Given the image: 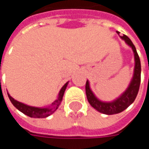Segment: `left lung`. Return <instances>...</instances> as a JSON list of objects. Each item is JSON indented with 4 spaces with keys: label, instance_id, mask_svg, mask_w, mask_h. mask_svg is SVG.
Returning a JSON list of instances; mask_svg holds the SVG:
<instances>
[{
    "label": "left lung",
    "instance_id": "left-lung-1",
    "mask_svg": "<svg viewBox=\"0 0 149 149\" xmlns=\"http://www.w3.org/2000/svg\"><path fill=\"white\" fill-rule=\"evenodd\" d=\"M117 33L119 34L118 31H117ZM121 38L124 40V41L132 47L134 53V74L133 79H132L127 90L116 100L110 102V103H104V102L100 101L92 93L91 89H89L88 80L86 81V84H85L86 95H87V99H88V101L90 104V105L100 113H104V114H109V115L121 113L124 109H126L131 104H133L137 97V95L139 90V86H140L141 64L139 56L137 53L134 45L131 41V40L125 35L122 36Z\"/></svg>",
    "mask_w": 149,
    "mask_h": 149
}]
</instances>
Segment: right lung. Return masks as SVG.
<instances>
[{"label": "right lung", "instance_id": "right-lung-1", "mask_svg": "<svg viewBox=\"0 0 149 149\" xmlns=\"http://www.w3.org/2000/svg\"><path fill=\"white\" fill-rule=\"evenodd\" d=\"M68 82L62 87V89H60V94L58 95L57 100L54 101L52 104V107H49V108H45V109H40V108H36V107H31V106H28L26 104H24L20 102H18L16 100H15L10 95H9L8 97L10 102L12 103V104L20 112H22L23 113H25L26 115L29 116L31 118H46L49 116L50 114H52L57 109L58 106L60 105V102L62 101L63 99V95L65 93L66 87H67Z\"/></svg>", "mask_w": 149, "mask_h": 149}]
</instances>
